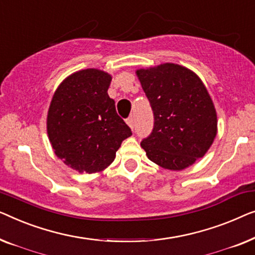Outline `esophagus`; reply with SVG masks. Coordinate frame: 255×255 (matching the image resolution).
Listing matches in <instances>:
<instances>
[{"mask_svg":"<svg viewBox=\"0 0 255 255\" xmlns=\"http://www.w3.org/2000/svg\"><path fill=\"white\" fill-rule=\"evenodd\" d=\"M126 123H127V125H128L129 127H130L131 129H134V119H132L131 117L128 118V119L126 120Z\"/></svg>","mask_w":255,"mask_h":255,"instance_id":"34e87169","label":"esophagus"}]
</instances>
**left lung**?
<instances>
[{
  "mask_svg": "<svg viewBox=\"0 0 255 255\" xmlns=\"http://www.w3.org/2000/svg\"><path fill=\"white\" fill-rule=\"evenodd\" d=\"M153 111L152 132L141 142L148 158L158 166L181 171L213 144L217 113L206 85L194 71L163 63L136 70Z\"/></svg>",
  "mask_w": 255,
  "mask_h": 255,
  "instance_id": "1",
  "label": "left lung"
}]
</instances>
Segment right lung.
I'll use <instances>...</instances> for the list:
<instances>
[{
  "label": "right lung",
  "instance_id": "right-lung-1",
  "mask_svg": "<svg viewBox=\"0 0 255 255\" xmlns=\"http://www.w3.org/2000/svg\"><path fill=\"white\" fill-rule=\"evenodd\" d=\"M112 76L89 68L69 75L53 95L47 134L55 155L82 173L110 166L124 139L131 135L109 97Z\"/></svg>",
  "mask_w": 255,
  "mask_h": 255
}]
</instances>
